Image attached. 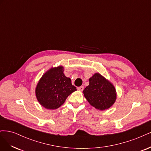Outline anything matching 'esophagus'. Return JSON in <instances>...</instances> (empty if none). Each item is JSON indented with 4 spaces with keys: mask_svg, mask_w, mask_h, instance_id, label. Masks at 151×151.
<instances>
[{
    "mask_svg": "<svg viewBox=\"0 0 151 151\" xmlns=\"http://www.w3.org/2000/svg\"><path fill=\"white\" fill-rule=\"evenodd\" d=\"M77 89H78L79 91H83L84 90V86H80V87H78V88H77Z\"/></svg>",
    "mask_w": 151,
    "mask_h": 151,
    "instance_id": "1",
    "label": "esophagus"
}]
</instances>
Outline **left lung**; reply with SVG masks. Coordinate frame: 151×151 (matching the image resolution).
<instances>
[{
	"label": "left lung",
	"mask_w": 151,
	"mask_h": 151,
	"mask_svg": "<svg viewBox=\"0 0 151 151\" xmlns=\"http://www.w3.org/2000/svg\"><path fill=\"white\" fill-rule=\"evenodd\" d=\"M83 93L91 106L100 110L111 106L116 98L115 87L98 73L89 79V84Z\"/></svg>",
	"instance_id": "obj_1"
}]
</instances>
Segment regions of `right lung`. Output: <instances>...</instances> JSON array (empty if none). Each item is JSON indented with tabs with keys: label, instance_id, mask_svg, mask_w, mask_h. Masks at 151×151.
Masks as SVG:
<instances>
[{
	"label": "right lung",
	"instance_id": "right-lung-1",
	"mask_svg": "<svg viewBox=\"0 0 151 151\" xmlns=\"http://www.w3.org/2000/svg\"><path fill=\"white\" fill-rule=\"evenodd\" d=\"M71 79L63 74L60 66L48 70L40 80L36 88V96L42 106L54 109L60 107L67 97L76 91Z\"/></svg>",
	"mask_w": 151,
	"mask_h": 151
}]
</instances>
